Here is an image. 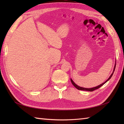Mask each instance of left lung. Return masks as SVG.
<instances>
[{
	"mask_svg": "<svg viewBox=\"0 0 124 124\" xmlns=\"http://www.w3.org/2000/svg\"><path fill=\"white\" fill-rule=\"evenodd\" d=\"M116 62H115V66H114V70H113V71H112V73H111V75H110V76L109 77V78L108 79H107L106 81H104V83H103L102 84H100V85H98L97 86H96V87H93V88H84V87H82L79 86H78L77 85H76V84L75 83L74 81H73L72 80V79L71 78L70 80H71V83L72 84V85H73V86H74L76 88L79 89V90H82V91H86L92 92V91H94V90H95V89H98V88H99L100 87H101L102 85H103L105 83H106L107 82V81H108L109 80H110V78H111V77H112V75H113V73H114V71H115V68H116Z\"/></svg>",
	"mask_w": 124,
	"mask_h": 124,
	"instance_id": "obj_1",
	"label": "left lung"
}]
</instances>
